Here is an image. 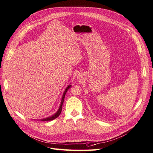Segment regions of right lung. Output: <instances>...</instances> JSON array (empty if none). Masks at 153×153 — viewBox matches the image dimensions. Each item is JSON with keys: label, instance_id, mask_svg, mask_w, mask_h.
Segmentation results:
<instances>
[{"label": "right lung", "instance_id": "obj_1", "mask_svg": "<svg viewBox=\"0 0 153 153\" xmlns=\"http://www.w3.org/2000/svg\"><path fill=\"white\" fill-rule=\"evenodd\" d=\"M72 86V85H68L67 88L65 90V91H64L63 93V95H62V100H61V103H60V107H59V109L57 111V112L55 113V114H54L53 115L50 116V117H46V118H43V119H41V121H51V120H53L56 119V118L57 117H58L59 116H60V113L62 112V105H63V101H64V98H65V94L67 91H68V90L69 89V88Z\"/></svg>", "mask_w": 153, "mask_h": 153}]
</instances>
